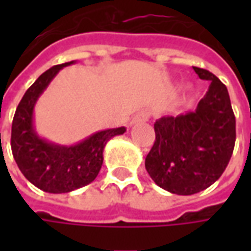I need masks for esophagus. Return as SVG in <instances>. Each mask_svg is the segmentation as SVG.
<instances>
[{
	"label": "esophagus",
	"mask_w": 251,
	"mask_h": 251,
	"mask_svg": "<svg viewBox=\"0 0 251 251\" xmlns=\"http://www.w3.org/2000/svg\"><path fill=\"white\" fill-rule=\"evenodd\" d=\"M149 111L147 110H142V111H138L136 115H134V118L131 120V125H137V124H144V122H147L149 120Z\"/></svg>",
	"instance_id": "esophagus-1"
}]
</instances>
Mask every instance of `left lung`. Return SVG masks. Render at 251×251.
<instances>
[{
	"mask_svg": "<svg viewBox=\"0 0 251 251\" xmlns=\"http://www.w3.org/2000/svg\"><path fill=\"white\" fill-rule=\"evenodd\" d=\"M210 82L195 111L161 117L154 124L156 141L145 158L152 180L176 195L208 188L225 172L235 145V117L227 87L212 72L194 67Z\"/></svg>",
	"mask_w": 251,
	"mask_h": 251,
	"instance_id": "1",
	"label": "left lung"
}]
</instances>
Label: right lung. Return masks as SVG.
Listing matches in <instances>:
<instances>
[{
	"label": "right lung",
	"mask_w": 251,
	"mask_h": 251,
	"mask_svg": "<svg viewBox=\"0 0 251 251\" xmlns=\"http://www.w3.org/2000/svg\"><path fill=\"white\" fill-rule=\"evenodd\" d=\"M74 63L53 66L41 74L20 100L12 124L10 145L17 167L32 184L50 194L71 192L94 181L107 141L126 131L124 126L97 131L75 145H59L37 134L33 125L37 99L57 72Z\"/></svg>",
	"instance_id": "1"
}]
</instances>
